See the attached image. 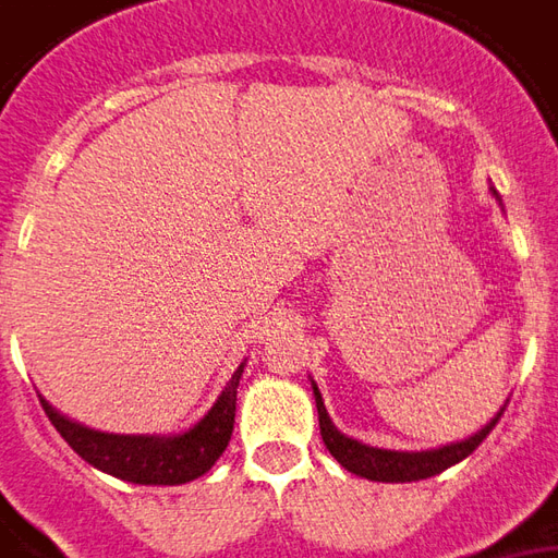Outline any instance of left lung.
<instances>
[{
    "label": "left lung",
    "mask_w": 558,
    "mask_h": 558,
    "mask_svg": "<svg viewBox=\"0 0 558 558\" xmlns=\"http://www.w3.org/2000/svg\"><path fill=\"white\" fill-rule=\"evenodd\" d=\"M313 395H316L322 440H325V447L330 449V456L343 464L345 471H352V474H359V477L376 480V483H413V480H428L434 477V474H440V471H447V468H452L456 462L468 459V456L486 440V434L498 425V418L505 413V407H501V413L492 418L489 425H483L477 434H471L462 444H449V447L428 449V452H395V449L364 447L359 440H352V437H345V434L337 432V428L330 425L328 410H325V401H322V395H318L316 386H313Z\"/></svg>",
    "instance_id": "obj_1"
}]
</instances>
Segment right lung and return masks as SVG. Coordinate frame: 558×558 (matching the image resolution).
<instances>
[{"mask_svg":"<svg viewBox=\"0 0 558 558\" xmlns=\"http://www.w3.org/2000/svg\"><path fill=\"white\" fill-rule=\"evenodd\" d=\"M242 364L230 376L228 389L215 407L199 418L194 428L175 437H130V434H102L84 428L78 422L60 416L51 403L38 398L51 425L60 432L69 447L78 452L87 464L106 471L111 477L142 486H179L203 477L218 456L228 447L233 434V416H236V386H240Z\"/></svg>","mask_w":558,"mask_h":558,"instance_id":"obj_1","label":"right lung"}]
</instances>
